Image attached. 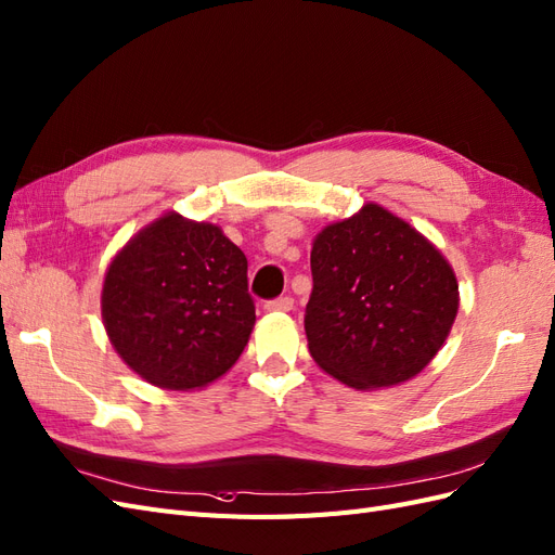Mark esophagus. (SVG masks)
Masks as SVG:
<instances>
[{
    "label": "esophagus",
    "mask_w": 555,
    "mask_h": 555,
    "mask_svg": "<svg viewBox=\"0 0 555 555\" xmlns=\"http://www.w3.org/2000/svg\"><path fill=\"white\" fill-rule=\"evenodd\" d=\"M267 311H291L293 309V297H276V299H269L264 305Z\"/></svg>",
    "instance_id": "esophagus-1"
}]
</instances>
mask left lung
I'll return each instance as SVG.
<instances>
[{"label": "left lung", "mask_w": 555, "mask_h": 555, "mask_svg": "<svg viewBox=\"0 0 555 555\" xmlns=\"http://www.w3.org/2000/svg\"><path fill=\"white\" fill-rule=\"evenodd\" d=\"M311 276L309 353L358 390L414 378L444 346L461 302L447 258L372 202L315 236Z\"/></svg>", "instance_id": "obj_1"}]
</instances>
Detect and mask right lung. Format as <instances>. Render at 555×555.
Here are the masks:
<instances>
[{
	"mask_svg": "<svg viewBox=\"0 0 555 555\" xmlns=\"http://www.w3.org/2000/svg\"><path fill=\"white\" fill-rule=\"evenodd\" d=\"M248 260L218 225L165 214L111 260L102 321L125 365L149 384L195 390L223 376L248 344L256 305Z\"/></svg>",
	"mask_w": 555,
	"mask_h": 555,
	"instance_id": "1",
	"label": "right lung"
}]
</instances>
